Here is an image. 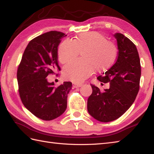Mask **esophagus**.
I'll return each instance as SVG.
<instances>
[{
	"instance_id": "esophagus-1",
	"label": "esophagus",
	"mask_w": 154,
	"mask_h": 154,
	"mask_svg": "<svg viewBox=\"0 0 154 154\" xmlns=\"http://www.w3.org/2000/svg\"><path fill=\"white\" fill-rule=\"evenodd\" d=\"M73 85L75 88H79V87H81L83 86V85L81 84V83H73Z\"/></svg>"
}]
</instances>
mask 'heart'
I'll return each mask as SVG.
<instances>
[{
	"label": "heart",
	"instance_id": "obj_1",
	"mask_svg": "<svg viewBox=\"0 0 154 154\" xmlns=\"http://www.w3.org/2000/svg\"><path fill=\"white\" fill-rule=\"evenodd\" d=\"M82 52L85 60H78L65 66L63 75L65 79L80 83L95 71L110 67L115 60L117 50L112 42L96 32L81 34L73 41L64 40L58 48V59L61 63L72 61Z\"/></svg>",
	"mask_w": 154,
	"mask_h": 154
}]
</instances>
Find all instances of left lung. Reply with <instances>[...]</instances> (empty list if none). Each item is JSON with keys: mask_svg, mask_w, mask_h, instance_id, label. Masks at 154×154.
Segmentation results:
<instances>
[{"mask_svg": "<svg viewBox=\"0 0 154 154\" xmlns=\"http://www.w3.org/2000/svg\"><path fill=\"white\" fill-rule=\"evenodd\" d=\"M118 58L112 67L98 80L109 83L103 92L91 85L93 93L87 100V110L94 119L102 122L113 121L125 113L138 94L141 77L139 54L133 42L120 33H115Z\"/></svg>", "mask_w": 154, "mask_h": 154, "instance_id": "1", "label": "left lung"}]
</instances>
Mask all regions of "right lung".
I'll list each match as a JSON object with an SVG mask.
<instances>
[{
  "mask_svg": "<svg viewBox=\"0 0 154 154\" xmlns=\"http://www.w3.org/2000/svg\"><path fill=\"white\" fill-rule=\"evenodd\" d=\"M67 35L51 31L34 38L23 54L17 71L19 94L24 106L44 120L60 116L67 109V94L71 82L57 87L48 81L47 76L61 70L58 65V46Z\"/></svg>",
  "mask_w": 154,
  "mask_h": 154,
  "instance_id": "add662e5",
  "label": "right lung"
}]
</instances>
